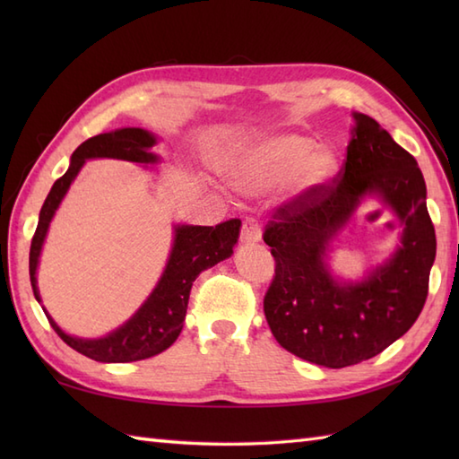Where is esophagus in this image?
<instances>
[{"instance_id": "esophagus-1", "label": "esophagus", "mask_w": 459, "mask_h": 459, "mask_svg": "<svg viewBox=\"0 0 459 459\" xmlns=\"http://www.w3.org/2000/svg\"><path fill=\"white\" fill-rule=\"evenodd\" d=\"M262 238V230H260V224L256 217H245L242 221V227H240V240L245 242V245H255Z\"/></svg>"}]
</instances>
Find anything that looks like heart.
Returning <instances> with one entry per match:
<instances>
[{"label":"heart","instance_id":"heart-1","mask_svg":"<svg viewBox=\"0 0 459 459\" xmlns=\"http://www.w3.org/2000/svg\"><path fill=\"white\" fill-rule=\"evenodd\" d=\"M333 171V158L316 142L299 134H281L248 150L238 160L237 185L247 189H266L291 181L298 189H314Z\"/></svg>","mask_w":459,"mask_h":459}]
</instances>
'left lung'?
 <instances>
[{"mask_svg": "<svg viewBox=\"0 0 459 459\" xmlns=\"http://www.w3.org/2000/svg\"><path fill=\"white\" fill-rule=\"evenodd\" d=\"M353 116L357 126L339 173L281 203L262 235L276 260L264 296L272 335L290 353L329 368L383 353L414 325L436 258L416 160L377 120ZM370 192H378L403 221V247L360 285L341 287L323 264L325 248Z\"/></svg>", "mask_w": 459, "mask_h": 459, "instance_id": "left-lung-1", "label": "left lung"}]
</instances>
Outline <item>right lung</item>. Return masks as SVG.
<instances>
[{
	"label": "right lung",
	"mask_w": 459,
	"mask_h": 459,
	"mask_svg": "<svg viewBox=\"0 0 459 459\" xmlns=\"http://www.w3.org/2000/svg\"><path fill=\"white\" fill-rule=\"evenodd\" d=\"M153 143L155 138L150 132L142 128H122L110 134L94 135V138L82 142L73 152L66 173L55 181L43 203L41 212H39V224L31 240V250H29V276H31L37 301L41 299H39L35 270L48 222H51L58 203L63 201L66 189L71 187L76 173L81 171L82 163L92 158L152 163L158 160L150 152ZM238 232L240 219H229L221 224H214V227H189V224L175 227L171 256L158 288L152 291V296L138 309V314L110 335L102 339H76L58 329L55 321L45 314L48 324L68 347L79 351L84 357L100 360V363H132V360L158 355L171 347L181 333L193 281L197 280L201 272L212 268L232 255V247L237 245Z\"/></svg>",
	"instance_id": "right-lung-1"
}]
</instances>
